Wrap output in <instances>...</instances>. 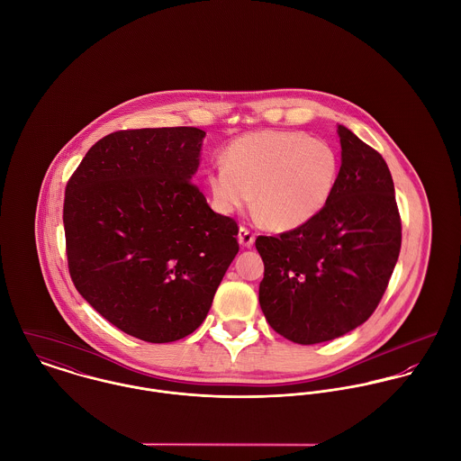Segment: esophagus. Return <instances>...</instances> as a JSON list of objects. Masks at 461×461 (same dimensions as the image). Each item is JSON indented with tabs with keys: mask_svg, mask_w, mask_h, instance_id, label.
<instances>
[{
	"mask_svg": "<svg viewBox=\"0 0 461 461\" xmlns=\"http://www.w3.org/2000/svg\"><path fill=\"white\" fill-rule=\"evenodd\" d=\"M238 240H240L241 247L249 249V247H252V245H254V241H256V232H252V230H250V229H247V227H240Z\"/></svg>",
	"mask_w": 461,
	"mask_h": 461,
	"instance_id": "1",
	"label": "esophagus"
}]
</instances>
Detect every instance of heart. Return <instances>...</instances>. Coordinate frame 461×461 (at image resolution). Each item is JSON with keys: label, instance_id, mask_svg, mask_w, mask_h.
Segmentation results:
<instances>
[{"label": "heart", "instance_id": "heart-1", "mask_svg": "<svg viewBox=\"0 0 461 461\" xmlns=\"http://www.w3.org/2000/svg\"><path fill=\"white\" fill-rule=\"evenodd\" d=\"M340 161L329 141L285 130L249 132L232 140L223 163L207 174L216 211L232 214L254 197L264 223L278 232L316 218L339 181Z\"/></svg>", "mask_w": 461, "mask_h": 461}]
</instances>
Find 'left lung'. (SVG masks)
Instances as JSON below:
<instances>
[{
  "label": "left lung",
  "instance_id": "8db88e82",
  "mask_svg": "<svg viewBox=\"0 0 461 461\" xmlns=\"http://www.w3.org/2000/svg\"><path fill=\"white\" fill-rule=\"evenodd\" d=\"M340 170L325 209L278 236H258L259 303L269 327L298 344L357 329L376 311L401 250L391 170L378 150L339 126Z\"/></svg>",
  "mask_w": 461,
  "mask_h": 461
}]
</instances>
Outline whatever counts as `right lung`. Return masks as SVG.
Listing matches in <instances>:
<instances>
[{"label":"right lung","instance_id":"obj_1","mask_svg":"<svg viewBox=\"0 0 461 461\" xmlns=\"http://www.w3.org/2000/svg\"><path fill=\"white\" fill-rule=\"evenodd\" d=\"M198 128L122 130L90 147L67 181V266L112 325L172 342L202 325L240 252L238 223L195 183Z\"/></svg>","mask_w":461,"mask_h":461}]
</instances>
